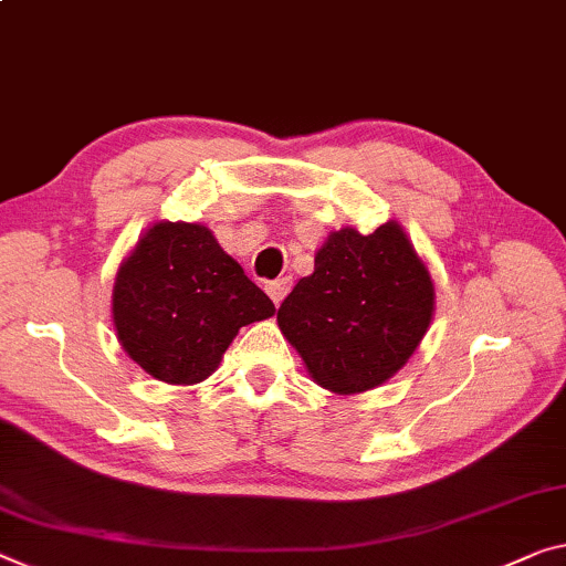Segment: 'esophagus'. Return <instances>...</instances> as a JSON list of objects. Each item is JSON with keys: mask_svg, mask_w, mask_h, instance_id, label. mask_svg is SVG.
<instances>
[{"mask_svg": "<svg viewBox=\"0 0 566 566\" xmlns=\"http://www.w3.org/2000/svg\"><path fill=\"white\" fill-rule=\"evenodd\" d=\"M265 291H268V295H271V298H273L275 306H281V301H283L285 295H289V291H291V277H277V281L265 285Z\"/></svg>", "mask_w": 566, "mask_h": 566, "instance_id": "34e87169", "label": "esophagus"}]
</instances>
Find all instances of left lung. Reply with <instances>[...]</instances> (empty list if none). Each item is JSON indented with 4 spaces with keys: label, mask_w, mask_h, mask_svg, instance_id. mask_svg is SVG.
Masks as SVG:
<instances>
[{
    "label": "left lung",
    "mask_w": 566,
    "mask_h": 566,
    "mask_svg": "<svg viewBox=\"0 0 566 566\" xmlns=\"http://www.w3.org/2000/svg\"><path fill=\"white\" fill-rule=\"evenodd\" d=\"M434 311L428 268L397 222L328 234L277 308V326L321 387L336 395L385 385L420 346Z\"/></svg>",
    "instance_id": "1"
}]
</instances>
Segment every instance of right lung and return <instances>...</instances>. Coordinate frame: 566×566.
<instances>
[{
    "label": "right lung",
    "instance_id": "add662e5",
    "mask_svg": "<svg viewBox=\"0 0 566 566\" xmlns=\"http://www.w3.org/2000/svg\"><path fill=\"white\" fill-rule=\"evenodd\" d=\"M273 313V301L197 222H156L113 285L120 346L167 385L210 377L240 328Z\"/></svg>",
    "mask_w": 566,
    "mask_h": 566
}]
</instances>
